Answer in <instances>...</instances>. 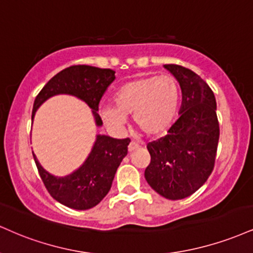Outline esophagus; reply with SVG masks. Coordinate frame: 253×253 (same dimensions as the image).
<instances>
[{
	"label": "esophagus",
	"mask_w": 253,
	"mask_h": 253,
	"mask_svg": "<svg viewBox=\"0 0 253 253\" xmlns=\"http://www.w3.org/2000/svg\"><path fill=\"white\" fill-rule=\"evenodd\" d=\"M139 147H140L139 144H136L135 141H130V144L128 145V152H133V151L138 150Z\"/></svg>",
	"instance_id": "1"
}]
</instances>
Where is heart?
<instances>
[{
    "instance_id": "obj_1",
    "label": "heart",
    "mask_w": 253,
    "mask_h": 253,
    "mask_svg": "<svg viewBox=\"0 0 253 253\" xmlns=\"http://www.w3.org/2000/svg\"><path fill=\"white\" fill-rule=\"evenodd\" d=\"M180 88L169 75L128 81L114 94V107L102 106L100 115L106 125L120 128L133 115L135 126L146 135H158L169 128L179 108Z\"/></svg>"
}]
</instances>
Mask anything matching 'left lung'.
<instances>
[{
  "label": "left lung",
  "instance_id": "left-lung-1",
  "mask_svg": "<svg viewBox=\"0 0 253 253\" xmlns=\"http://www.w3.org/2000/svg\"><path fill=\"white\" fill-rule=\"evenodd\" d=\"M181 88L179 118L167 134L147 144L148 185L166 199H184L205 184L213 171L219 140L214 94L199 75L178 65L164 66Z\"/></svg>",
  "mask_w": 253,
  "mask_h": 253
}]
</instances>
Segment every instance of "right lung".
<instances>
[{"label": "right lung", "instance_id": "obj_1", "mask_svg": "<svg viewBox=\"0 0 253 253\" xmlns=\"http://www.w3.org/2000/svg\"><path fill=\"white\" fill-rule=\"evenodd\" d=\"M115 72L97 67L71 66L57 73L42 88L35 97L32 120L40 106L45 100L59 94L77 96L89 106L100 127L102 120L97 114L99 102L109 84L114 81ZM130 140L114 139L108 135H96L89 156L77 171L65 176L50 174L40 165L34 157L36 167L45 188L56 202L74 210H88L97 205L109 192L115 172L125 157Z\"/></svg>", "mask_w": 253, "mask_h": 253}]
</instances>
